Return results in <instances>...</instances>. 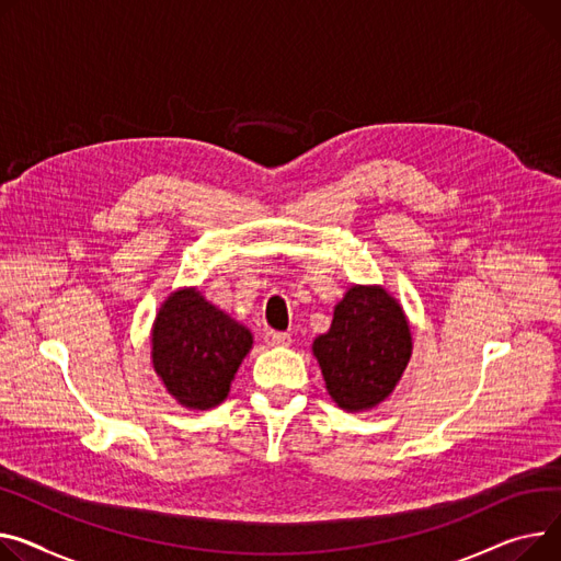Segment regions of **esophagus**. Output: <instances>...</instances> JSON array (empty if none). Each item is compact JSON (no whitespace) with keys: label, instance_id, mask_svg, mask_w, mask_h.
Wrapping results in <instances>:
<instances>
[{"label":"esophagus","instance_id":"obj_1","mask_svg":"<svg viewBox=\"0 0 561 561\" xmlns=\"http://www.w3.org/2000/svg\"><path fill=\"white\" fill-rule=\"evenodd\" d=\"M266 343L271 347H288L293 343V339H290V333H286V331H268Z\"/></svg>","mask_w":561,"mask_h":561}]
</instances>
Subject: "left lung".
Returning a JSON list of instances; mask_svg holds the SVG:
<instances>
[{
	"mask_svg": "<svg viewBox=\"0 0 561 561\" xmlns=\"http://www.w3.org/2000/svg\"><path fill=\"white\" fill-rule=\"evenodd\" d=\"M311 352L335 405L365 413L394 392L413 356V333L403 307L381 284H354Z\"/></svg>",
	"mask_w": 561,
	"mask_h": 561,
	"instance_id": "1",
	"label": "left lung"
}]
</instances>
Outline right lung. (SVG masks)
I'll use <instances>...</instances> for the list:
<instances>
[{"instance_id": "obj_1", "label": "right lung", "mask_w": 561, "mask_h": 561, "mask_svg": "<svg viewBox=\"0 0 561 561\" xmlns=\"http://www.w3.org/2000/svg\"><path fill=\"white\" fill-rule=\"evenodd\" d=\"M252 331L196 286L173 290L151 329V360L167 392L190 410H209L230 394L237 369L252 350Z\"/></svg>"}]
</instances>
